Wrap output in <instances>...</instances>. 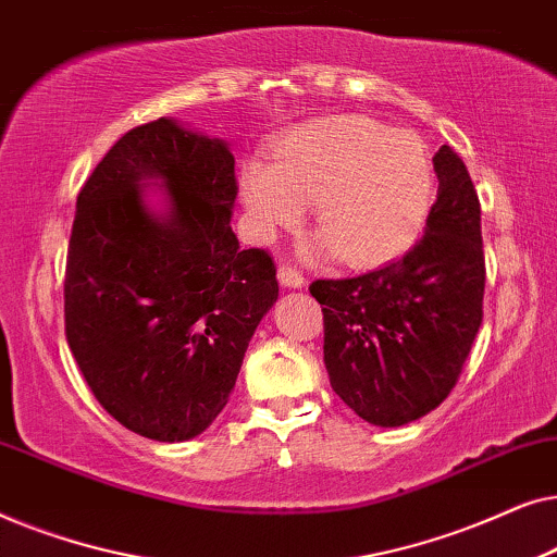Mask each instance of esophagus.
I'll use <instances>...</instances> for the list:
<instances>
[{"label":"esophagus","instance_id":"34e87169","mask_svg":"<svg viewBox=\"0 0 557 557\" xmlns=\"http://www.w3.org/2000/svg\"><path fill=\"white\" fill-rule=\"evenodd\" d=\"M278 284L286 288H301L304 286V276L292 265H281L278 269Z\"/></svg>","mask_w":557,"mask_h":557}]
</instances>
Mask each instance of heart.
Here are the masks:
<instances>
[{
    "label": "heart",
    "instance_id": "1",
    "mask_svg": "<svg viewBox=\"0 0 557 557\" xmlns=\"http://www.w3.org/2000/svg\"><path fill=\"white\" fill-rule=\"evenodd\" d=\"M240 202L256 238L271 240L311 202L319 238L339 261L370 265L408 248L433 202V166L413 132L372 119L334 116L299 126L273 149V162L240 170Z\"/></svg>",
    "mask_w": 557,
    "mask_h": 557
}]
</instances>
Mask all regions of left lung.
<instances>
[{
    "instance_id": "1",
    "label": "left lung",
    "mask_w": 557,
    "mask_h": 557,
    "mask_svg": "<svg viewBox=\"0 0 557 557\" xmlns=\"http://www.w3.org/2000/svg\"><path fill=\"white\" fill-rule=\"evenodd\" d=\"M436 202L423 238L398 261L309 286L324 304L332 391L362 421L395 429L448 398L482 326V208L451 147L433 157Z\"/></svg>"
}]
</instances>
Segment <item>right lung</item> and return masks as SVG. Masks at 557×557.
I'll return each mask as SVG.
<instances>
[{
	"label": "right lung",
	"mask_w": 557,
	"mask_h": 557,
	"mask_svg": "<svg viewBox=\"0 0 557 557\" xmlns=\"http://www.w3.org/2000/svg\"><path fill=\"white\" fill-rule=\"evenodd\" d=\"M235 195L227 141L162 116L121 136L75 202L67 345L106 413L144 438L215 421L278 299L271 256L235 238Z\"/></svg>",
	"instance_id": "1"
}]
</instances>
